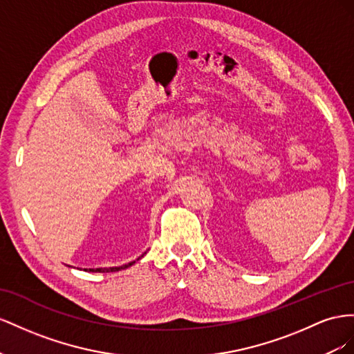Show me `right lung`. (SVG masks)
I'll return each instance as SVG.
<instances>
[{
    "label": "right lung",
    "mask_w": 354,
    "mask_h": 354,
    "mask_svg": "<svg viewBox=\"0 0 354 354\" xmlns=\"http://www.w3.org/2000/svg\"><path fill=\"white\" fill-rule=\"evenodd\" d=\"M139 259V258H138ZM135 264V261H132V262H129V264H126V266H121V267H109V268H88V271H93V272H113V271H118V270H124V268H127V267H130V266H133ZM86 271H87V268H84Z\"/></svg>",
    "instance_id": "obj_1"
}]
</instances>
